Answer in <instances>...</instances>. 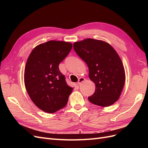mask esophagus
Instances as JSON below:
<instances>
[{
  "label": "esophagus",
  "mask_w": 148,
  "mask_h": 148,
  "mask_svg": "<svg viewBox=\"0 0 148 148\" xmlns=\"http://www.w3.org/2000/svg\"><path fill=\"white\" fill-rule=\"evenodd\" d=\"M84 78H83V77H81V78H79V79H78V82H77V84H78V85H79L80 84H81L83 82H84Z\"/></svg>",
  "instance_id": "34e87169"
}]
</instances>
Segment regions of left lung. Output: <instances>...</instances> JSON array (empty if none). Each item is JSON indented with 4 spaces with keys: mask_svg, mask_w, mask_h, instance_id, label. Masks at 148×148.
I'll list each match as a JSON object with an SVG mask.
<instances>
[{
    "mask_svg": "<svg viewBox=\"0 0 148 148\" xmlns=\"http://www.w3.org/2000/svg\"><path fill=\"white\" fill-rule=\"evenodd\" d=\"M73 48L86 63L89 78L96 85L95 93L88 97L89 102L102 107L114 104L125 82V69L117 52L109 43L91 38L74 42Z\"/></svg>",
    "mask_w": 148,
    "mask_h": 148,
    "instance_id": "obj_1",
    "label": "left lung"
}]
</instances>
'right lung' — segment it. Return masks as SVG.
I'll list each match as a JSON object with an SVG mask.
<instances>
[{"label":"right lung","instance_id":"right-lung-1","mask_svg":"<svg viewBox=\"0 0 148 148\" xmlns=\"http://www.w3.org/2000/svg\"><path fill=\"white\" fill-rule=\"evenodd\" d=\"M71 48L70 42L49 41L36 46L28 58L25 86L31 101L46 112L53 113L64 107L73 91L59 69Z\"/></svg>","mask_w":148,"mask_h":148}]
</instances>
